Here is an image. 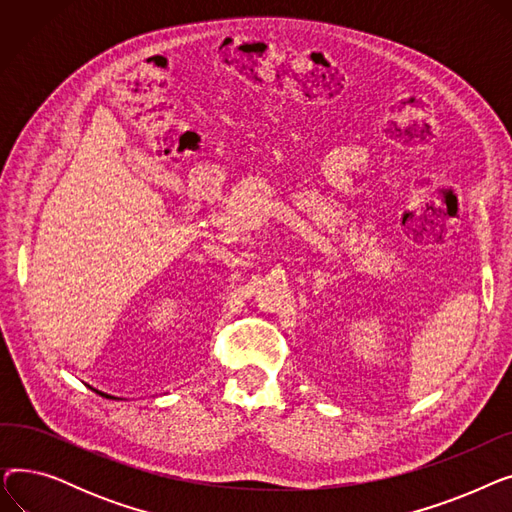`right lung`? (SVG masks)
<instances>
[{
	"mask_svg": "<svg viewBox=\"0 0 512 512\" xmlns=\"http://www.w3.org/2000/svg\"><path fill=\"white\" fill-rule=\"evenodd\" d=\"M89 388H91V390H95L93 386H89ZM95 392H97V394H101V396H105V398H116V396H112V394H105V392H101V390H95Z\"/></svg>",
	"mask_w": 512,
	"mask_h": 512,
	"instance_id": "add662e5",
	"label": "right lung"
}]
</instances>
